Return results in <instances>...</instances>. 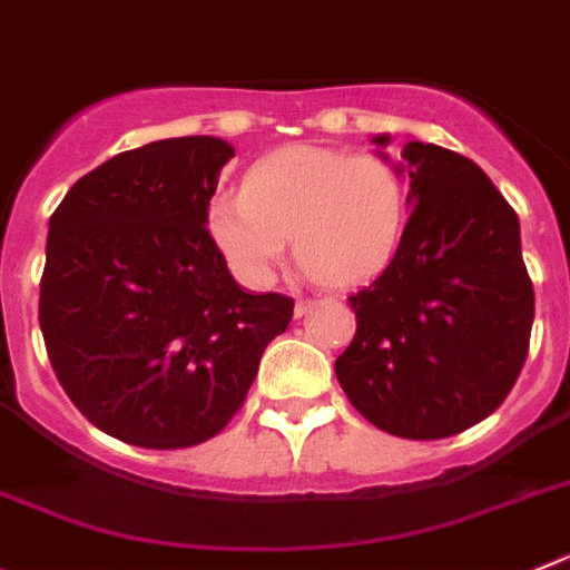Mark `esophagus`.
<instances>
[{"label": "esophagus", "mask_w": 570, "mask_h": 570, "mask_svg": "<svg viewBox=\"0 0 570 570\" xmlns=\"http://www.w3.org/2000/svg\"><path fill=\"white\" fill-rule=\"evenodd\" d=\"M313 311V302L311 299H296L294 305V316L296 320H302V316H307V313Z\"/></svg>", "instance_id": "esophagus-1"}]
</instances>
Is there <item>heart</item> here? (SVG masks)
Returning a JSON list of instances; mask_svg holds the SVG:
<instances>
[{"label": "heart", "instance_id": "heart-1", "mask_svg": "<svg viewBox=\"0 0 570 570\" xmlns=\"http://www.w3.org/2000/svg\"><path fill=\"white\" fill-rule=\"evenodd\" d=\"M214 245L250 285L294 254L325 285L347 288L393 263L406 226V183L390 160L296 144L250 166L239 195L214 197Z\"/></svg>", "mask_w": 570, "mask_h": 570}]
</instances>
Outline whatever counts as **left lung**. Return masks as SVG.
<instances>
[{"label":"left lung","mask_w":570,"mask_h":570,"mask_svg":"<svg viewBox=\"0 0 570 570\" xmlns=\"http://www.w3.org/2000/svg\"><path fill=\"white\" fill-rule=\"evenodd\" d=\"M373 144L381 153L390 135ZM395 169L410 177L412 214L393 263L350 296L356 336L336 379L373 426L435 441L492 415L514 387L534 288L514 208L474 160L410 140Z\"/></svg>","instance_id":"left-lung-1"}]
</instances>
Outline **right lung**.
Here are the masks:
<instances>
[{
    "label": "right lung",
    "mask_w": 570,
    "mask_h": 570,
    "mask_svg": "<svg viewBox=\"0 0 570 570\" xmlns=\"http://www.w3.org/2000/svg\"><path fill=\"white\" fill-rule=\"evenodd\" d=\"M234 146L166 138L72 183L50 217L39 325L81 415L144 449L214 438L294 299L248 294L206 228Z\"/></svg>",
    "instance_id": "right-lung-1"
}]
</instances>
